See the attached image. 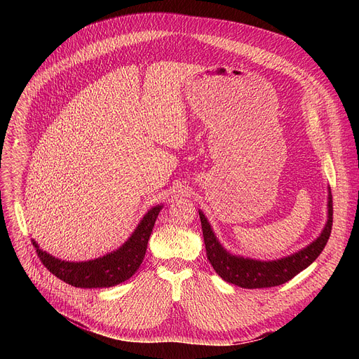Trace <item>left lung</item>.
<instances>
[{
    "instance_id": "left-lung-1",
    "label": "left lung",
    "mask_w": 359,
    "mask_h": 359,
    "mask_svg": "<svg viewBox=\"0 0 359 359\" xmlns=\"http://www.w3.org/2000/svg\"><path fill=\"white\" fill-rule=\"evenodd\" d=\"M199 218L202 224V234L205 241L206 256L212 265L214 271L224 279L241 288L255 290V288H269L285 284L301 271L318 257L323 252L326 243L332 233L333 224V203L332 194L329 187V199H327V222L325 229L313 243L299 252L290 255L287 257L276 260H256L250 257H243L229 253L221 243L217 240L208 219L205 218L203 212L199 211Z\"/></svg>"
}]
</instances>
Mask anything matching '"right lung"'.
Returning <instances> with one entry per match:
<instances>
[{"instance_id":"obj_1","label":"right lung","mask_w":359,"mask_h":359,"mask_svg":"<svg viewBox=\"0 0 359 359\" xmlns=\"http://www.w3.org/2000/svg\"><path fill=\"white\" fill-rule=\"evenodd\" d=\"M161 208L163 205H157L154 208H151L144 215L135 231L130 234V237L118 250L107 253L94 260H61L39 249L34 240H32V243L45 268H48V271L53 273L56 278L67 282V284L77 288L115 287L121 284V282L129 279L141 266L147 252L149 236L153 233L156 219Z\"/></svg>"}]
</instances>
